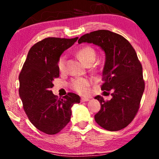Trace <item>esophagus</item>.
<instances>
[{
  "mask_svg": "<svg viewBox=\"0 0 159 159\" xmlns=\"http://www.w3.org/2000/svg\"><path fill=\"white\" fill-rule=\"evenodd\" d=\"M90 99L88 98H81V99H80V101L82 102H88L89 101Z\"/></svg>",
  "mask_w": 159,
  "mask_h": 159,
  "instance_id": "34e87169",
  "label": "esophagus"
}]
</instances>
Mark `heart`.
I'll list each match as a JSON object with an SVG mask.
<instances>
[{
	"mask_svg": "<svg viewBox=\"0 0 159 159\" xmlns=\"http://www.w3.org/2000/svg\"><path fill=\"white\" fill-rule=\"evenodd\" d=\"M77 57H79L82 63L85 65H91L96 59V52L93 48L90 46H85L77 51ZM66 57L64 55H61L60 57L57 62V66L60 71H63L65 66ZM90 84V81L85 78H77L72 80L71 83V86L72 89H74L77 93L81 95L86 94L88 91V87Z\"/></svg>",
	"mask_w": 159,
	"mask_h": 159,
	"instance_id": "heart-1",
	"label": "heart"
}]
</instances>
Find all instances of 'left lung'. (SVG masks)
<instances>
[{
	"mask_svg": "<svg viewBox=\"0 0 159 159\" xmlns=\"http://www.w3.org/2000/svg\"><path fill=\"white\" fill-rule=\"evenodd\" d=\"M78 43L96 45L105 53L101 89L104 93L111 91L112 98L104 101L101 96L95 97L101 109L95 120L107 130H121L135 116L144 90L142 66L135 50L124 37L108 30L86 34Z\"/></svg>",
	"mask_w": 159,
	"mask_h": 159,
	"instance_id": "left-lung-1",
	"label": "left lung"
}]
</instances>
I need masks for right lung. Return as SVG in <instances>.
Returning a JSON list of instances; mask_svg holds the SVG:
<instances>
[{
  "label": "right lung",
  "mask_w": 159,
  "mask_h": 159,
  "mask_svg": "<svg viewBox=\"0 0 159 159\" xmlns=\"http://www.w3.org/2000/svg\"><path fill=\"white\" fill-rule=\"evenodd\" d=\"M79 38H46L29 50L19 76V93L29 120L39 130L48 134L60 132L70 121L71 107L80 103V97L69 93L57 99L51 88L60 76L57 62L64 51Z\"/></svg>",
  "instance_id": "1"
}]
</instances>
